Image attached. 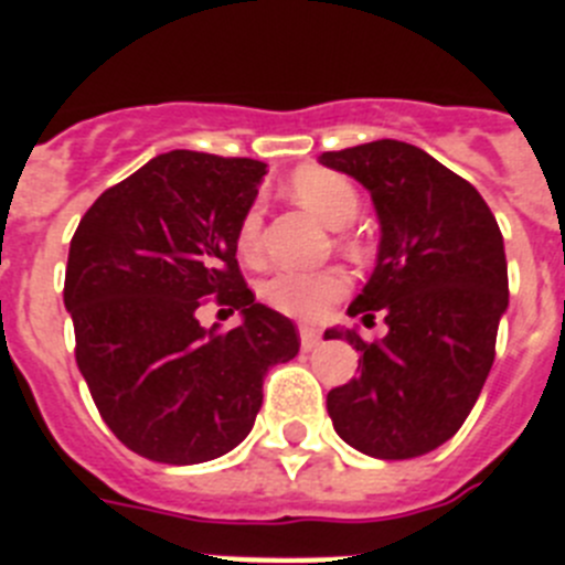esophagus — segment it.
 Here are the masks:
<instances>
[{
  "instance_id": "obj_1",
  "label": "esophagus",
  "mask_w": 565,
  "mask_h": 565,
  "mask_svg": "<svg viewBox=\"0 0 565 565\" xmlns=\"http://www.w3.org/2000/svg\"><path fill=\"white\" fill-rule=\"evenodd\" d=\"M319 331L317 328H311V326H302L299 328V342H302V351H313V348H317L319 344Z\"/></svg>"
}]
</instances>
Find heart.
<instances>
[{"label": "heart", "mask_w": 565, "mask_h": 565, "mask_svg": "<svg viewBox=\"0 0 565 565\" xmlns=\"http://www.w3.org/2000/svg\"><path fill=\"white\" fill-rule=\"evenodd\" d=\"M291 194L308 212L331 228H342L359 214V192L344 174L331 169L306 167L291 178ZM259 234H263V212L252 206L237 226L239 257H259ZM348 291V277L337 268L326 271H294L279 268L259 286V297L274 311L294 319H319L328 308Z\"/></svg>", "instance_id": "heart-1"}]
</instances>
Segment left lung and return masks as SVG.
Returning a JSON list of instances; mask_svg holds the SVG:
<instances>
[{
  "instance_id": "8db88e82",
  "label": "left lung",
  "mask_w": 565,
  "mask_h": 565,
  "mask_svg": "<svg viewBox=\"0 0 565 565\" xmlns=\"http://www.w3.org/2000/svg\"><path fill=\"white\" fill-rule=\"evenodd\" d=\"M351 174L376 209V268L351 317L384 313L387 337L328 328L359 351V373L328 393L333 430L353 450L402 461L450 441L476 407L495 362L498 322L509 306L503 237L472 183L404 141L322 152Z\"/></svg>"
}]
</instances>
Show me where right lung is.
<instances>
[{
  "label": "right lung",
  "instance_id": "obj_1",
  "mask_svg": "<svg viewBox=\"0 0 565 565\" xmlns=\"http://www.w3.org/2000/svg\"><path fill=\"white\" fill-rule=\"evenodd\" d=\"M266 163L158 154L107 189L70 239L64 308L98 413L149 461L203 463L252 433L268 367L299 353L288 317L257 302L237 266V226ZM217 296L244 322L203 329Z\"/></svg>",
  "mask_w": 565,
  "mask_h": 565
}]
</instances>
